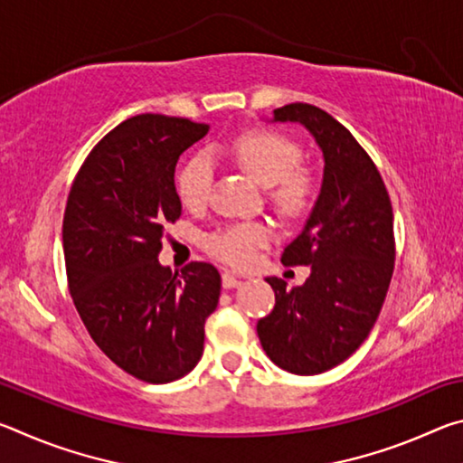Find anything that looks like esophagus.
<instances>
[{"label": "esophagus", "instance_id": "34e87169", "mask_svg": "<svg viewBox=\"0 0 463 463\" xmlns=\"http://www.w3.org/2000/svg\"><path fill=\"white\" fill-rule=\"evenodd\" d=\"M242 284V281L234 276V273H231V271H224L222 273V288L224 289H231V288H239Z\"/></svg>", "mask_w": 463, "mask_h": 463}]
</instances>
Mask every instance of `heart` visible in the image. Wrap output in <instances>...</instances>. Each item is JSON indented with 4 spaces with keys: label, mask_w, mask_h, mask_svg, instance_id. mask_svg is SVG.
<instances>
[{
    "label": "heart",
    "mask_w": 463,
    "mask_h": 463,
    "mask_svg": "<svg viewBox=\"0 0 463 463\" xmlns=\"http://www.w3.org/2000/svg\"><path fill=\"white\" fill-rule=\"evenodd\" d=\"M231 155L263 187H273L271 200L286 214H300L317 195V179L308 169L298 167L302 148L286 135L273 130H247L232 140ZM214 167L206 153L194 155L177 175L179 200L187 208H200L210 198ZM271 232L265 224L247 222L222 229L206 239V250L216 260L247 268L257 249L268 245Z\"/></svg>",
    "instance_id": "obj_1"
}]
</instances>
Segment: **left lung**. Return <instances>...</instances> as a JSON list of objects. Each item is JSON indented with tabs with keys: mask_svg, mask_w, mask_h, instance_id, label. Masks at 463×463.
Returning <instances> with one entry per match:
<instances>
[{
	"mask_svg": "<svg viewBox=\"0 0 463 463\" xmlns=\"http://www.w3.org/2000/svg\"><path fill=\"white\" fill-rule=\"evenodd\" d=\"M273 120L315 137L325 174L307 224L281 255L284 265H310V278L292 289L268 278L276 307L257 335L281 370L315 375L354 355L375 325L394 271V214L378 167L331 114L298 101L273 109Z\"/></svg>",
	"mask_w": 463,
	"mask_h": 463,
	"instance_id": "8db88e82",
	"label": "left lung"
}]
</instances>
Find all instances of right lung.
<instances>
[{
    "mask_svg": "<svg viewBox=\"0 0 463 463\" xmlns=\"http://www.w3.org/2000/svg\"><path fill=\"white\" fill-rule=\"evenodd\" d=\"M208 128L161 114L124 120L91 148L67 198L62 250L75 308L98 347L148 383L198 365L221 298L214 265L174 273L156 260L165 224L182 216L177 159Z\"/></svg>",
    "mask_w": 463,
    "mask_h": 463,
    "instance_id": "add662e5",
    "label": "right lung"
}]
</instances>
